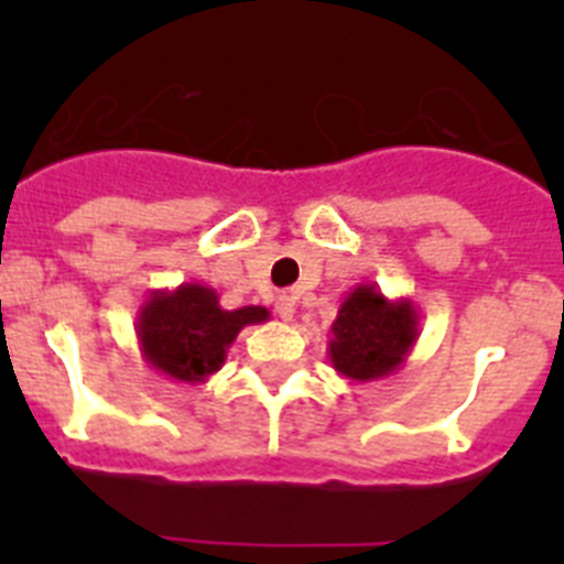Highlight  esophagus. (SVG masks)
I'll return each mask as SVG.
<instances>
[{
  "label": "esophagus",
  "mask_w": 564,
  "mask_h": 564,
  "mask_svg": "<svg viewBox=\"0 0 564 564\" xmlns=\"http://www.w3.org/2000/svg\"><path fill=\"white\" fill-rule=\"evenodd\" d=\"M276 313L282 322H291L293 313H296V302H293V296H279L276 299Z\"/></svg>",
  "instance_id": "1"
}]
</instances>
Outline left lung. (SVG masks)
<instances>
[{
	"label": "left lung",
	"instance_id": "1",
	"mask_svg": "<svg viewBox=\"0 0 564 564\" xmlns=\"http://www.w3.org/2000/svg\"><path fill=\"white\" fill-rule=\"evenodd\" d=\"M421 336V316L412 299H387L381 288L356 285L344 296L330 327L333 370L367 383L401 370Z\"/></svg>",
	"mask_w": 564,
	"mask_h": 564
}]
</instances>
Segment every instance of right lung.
Listing matches in <instances>:
<instances>
[{
	"label": "right lung",
	"mask_w": 564,
	"mask_h": 564,
	"mask_svg": "<svg viewBox=\"0 0 564 564\" xmlns=\"http://www.w3.org/2000/svg\"><path fill=\"white\" fill-rule=\"evenodd\" d=\"M268 318V307L226 311L214 288L183 282L174 291L149 293L138 311L134 333L143 361L152 370L183 383H206L226 364L239 330Z\"/></svg>",
	"instance_id": "obj_1"
}]
</instances>
